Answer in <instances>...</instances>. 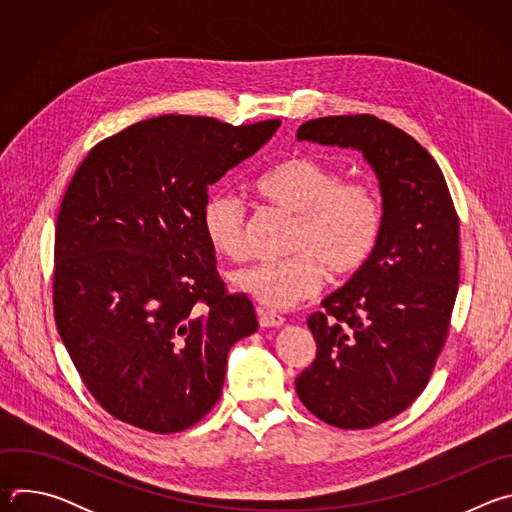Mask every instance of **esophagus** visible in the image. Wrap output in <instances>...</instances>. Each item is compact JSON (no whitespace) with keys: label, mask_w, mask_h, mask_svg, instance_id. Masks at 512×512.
<instances>
[{"label":"esophagus","mask_w":512,"mask_h":512,"mask_svg":"<svg viewBox=\"0 0 512 512\" xmlns=\"http://www.w3.org/2000/svg\"><path fill=\"white\" fill-rule=\"evenodd\" d=\"M257 316H259V326L261 328H279L283 326V316L275 314V312H267V310H257Z\"/></svg>","instance_id":"esophagus-1"}]
</instances>
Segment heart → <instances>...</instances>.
<instances>
[{
  "label": "heart",
  "mask_w": 512,
  "mask_h": 512,
  "mask_svg": "<svg viewBox=\"0 0 512 512\" xmlns=\"http://www.w3.org/2000/svg\"><path fill=\"white\" fill-rule=\"evenodd\" d=\"M257 192L296 214L291 257L259 261L233 273V283L245 296L269 310L296 306L324 287L328 271L334 277L356 273L367 263L383 229L379 194L310 156H291L255 182ZM202 231L210 247L231 261L249 253L247 206L233 192H214L202 206Z\"/></svg>",
  "instance_id": "1"
}]
</instances>
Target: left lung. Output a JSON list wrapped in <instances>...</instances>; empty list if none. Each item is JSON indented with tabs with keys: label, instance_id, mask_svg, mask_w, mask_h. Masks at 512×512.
I'll return each mask as SVG.
<instances>
[{
	"label": "left lung",
	"instance_id": "1",
	"mask_svg": "<svg viewBox=\"0 0 512 512\" xmlns=\"http://www.w3.org/2000/svg\"><path fill=\"white\" fill-rule=\"evenodd\" d=\"M300 141L358 150L383 196L379 243L308 326L316 360L296 379L302 403L342 429L405 411L440 356L460 281V221L429 152L375 115L306 121Z\"/></svg>",
	"mask_w": 512,
	"mask_h": 512
}]
</instances>
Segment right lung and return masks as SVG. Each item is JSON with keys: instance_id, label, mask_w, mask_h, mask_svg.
Masks as SVG:
<instances>
[{"instance_id": "right-lung-1", "label": "right lung", "mask_w": 512, "mask_h": 512, "mask_svg": "<svg viewBox=\"0 0 512 512\" xmlns=\"http://www.w3.org/2000/svg\"><path fill=\"white\" fill-rule=\"evenodd\" d=\"M279 125L162 115L97 143L72 176L56 218L54 318L113 417L176 433L221 397L229 350L259 322L216 273L202 206Z\"/></svg>"}]
</instances>
